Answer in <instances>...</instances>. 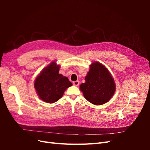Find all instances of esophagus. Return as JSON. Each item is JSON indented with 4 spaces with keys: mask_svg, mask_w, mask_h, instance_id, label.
<instances>
[{
    "mask_svg": "<svg viewBox=\"0 0 150 150\" xmlns=\"http://www.w3.org/2000/svg\"><path fill=\"white\" fill-rule=\"evenodd\" d=\"M73 84H74V86H79V81H74V82H73Z\"/></svg>",
    "mask_w": 150,
    "mask_h": 150,
    "instance_id": "1",
    "label": "esophagus"
}]
</instances>
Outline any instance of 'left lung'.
<instances>
[{
	"label": "left lung",
	"instance_id": "8db88e82",
	"mask_svg": "<svg viewBox=\"0 0 150 150\" xmlns=\"http://www.w3.org/2000/svg\"><path fill=\"white\" fill-rule=\"evenodd\" d=\"M86 82L80 85L84 97L94 105H101L110 101L116 91V85L107 68L95 62L85 78Z\"/></svg>",
	"mask_w": 150,
	"mask_h": 150
}]
</instances>
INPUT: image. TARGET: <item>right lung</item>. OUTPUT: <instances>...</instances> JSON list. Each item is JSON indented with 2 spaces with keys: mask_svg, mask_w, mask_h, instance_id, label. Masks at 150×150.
<instances>
[{
  "mask_svg": "<svg viewBox=\"0 0 150 150\" xmlns=\"http://www.w3.org/2000/svg\"><path fill=\"white\" fill-rule=\"evenodd\" d=\"M60 66L52 62L44 68L36 78L34 88L39 97L44 102L57 101L66 89L72 84L66 76L59 74Z\"/></svg>",
  "mask_w": 150,
  "mask_h": 150,
  "instance_id": "add662e5",
  "label": "right lung"
}]
</instances>
